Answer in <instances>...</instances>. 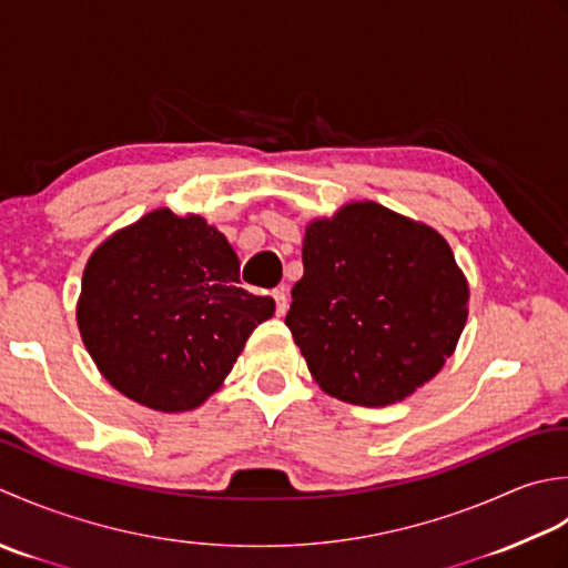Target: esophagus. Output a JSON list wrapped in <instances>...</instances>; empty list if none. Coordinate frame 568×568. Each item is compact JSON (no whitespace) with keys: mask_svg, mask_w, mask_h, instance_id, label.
I'll return each instance as SVG.
<instances>
[{"mask_svg":"<svg viewBox=\"0 0 568 568\" xmlns=\"http://www.w3.org/2000/svg\"><path fill=\"white\" fill-rule=\"evenodd\" d=\"M272 296H274V301H276V314L284 316L286 311H288V296H286V288H284V286L274 288Z\"/></svg>","mask_w":568,"mask_h":568,"instance_id":"obj_1","label":"esophagus"}]
</instances>
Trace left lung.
Segmentation results:
<instances>
[{
    "label": "left lung",
    "mask_w": 568,
    "mask_h": 568,
    "mask_svg": "<svg viewBox=\"0 0 568 568\" xmlns=\"http://www.w3.org/2000/svg\"><path fill=\"white\" fill-rule=\"evenodd\" d=\"M286 326L326 395L387 407L456 351L468 284L434 227L365 201L308 223Z\"/></svg>",
    "instance_id": "8db88e82"
}]
</instances>
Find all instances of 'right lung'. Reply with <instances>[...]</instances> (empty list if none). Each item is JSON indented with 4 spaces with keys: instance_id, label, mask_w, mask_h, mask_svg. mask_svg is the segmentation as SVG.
Here are the masks:
<instances>
[{
    "instance_id": "1",
    "label": "right lung",
    "mask_w": 568,
    "mask_h": 568,
    "mask_svg": "<svg viewBox=\"0 0 568 568\" xmlns=\"http://www.w3.org/2000/svg\"><path fill=\"white\" fill-rule=\"evenodd\" d=\"M240 260L201 215L146 213L92 252L78 298L83 343L114 389L189 412L223 385L272 296L240 288Z\"/></svg>"
}]
</instances>
